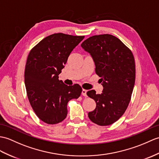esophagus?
<instances>
[{"label":"esophagus","instance_id":"esophagus-1","mask_svg":"<svg viewBox=\"0 0 159 159\" xmlns=\"http://www.w3.org/2000/svg\"><path fill=\"white\" fill-rule=\"evenodd\" d=\"M87 90H85V89H83L82 90V95H83V96H84V97H87Z\"/></svg>","mask_w":159,"mask_h":159}]
</instances>
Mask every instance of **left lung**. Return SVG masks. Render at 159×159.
<instances>
[{
    "label": "left lung",
    "instance_id": "left-lung-1",
    "mask_svg": "<svg viewBox=\"0 0 159 159\" xmlns=\"http://www.w3.org/2000/svg\"><path fill=\"white\" fill-rule=\"evenodd\" d=\"M81 47L93 57L104 87L101 94L93 89L87 92L96 102L88 116L100 126L112 125L123 116L131 100L135 80L134 55L120 40L108 34L91 36Z\"/></svg>",
    "mask_w": 159,
    "mask_h": 159
}]
</instances>
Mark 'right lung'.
I'll list each match as a JSON object with an SVG mask.
<instances>
[{"label":"right lung","mask_w":159,"mask_h":159,"mask_svg":"<svg viewBox=\"0 0 159 159\" xmlns=\"http://www.w3.org/2000/svg\"><path fill=\"white\" fill-rule=\"evenodd\" d=\"M84 36L55 33L47 36L30 51L24 82L27 95L36 115L44 123L55 125L64 120L67 104L80 97L78 84L68 86L58 79L70 54Z\"/></svg>","instance_id":"obj_1"}]
</instances>
